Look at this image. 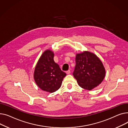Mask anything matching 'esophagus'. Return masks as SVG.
Masks as SVG:
<instances>
[{"instance_id": "1", "label": "esophagus", "mask_w": 128, "mask_h": 128, "mask_svg": "<svg viewBox=\"0 0 128 128\" xmlns=\"http://www.w3.org/2000/svg\"><path fill=\"white\" fill-rule=\"evenodd\" d=\"M70 73H71V71H70V70H68L67 71H66V73L67 74H70Z\"/></svg>"}]
</instances>
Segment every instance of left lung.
I'll return each instance as SVG.
<instances>
[{"instance_id": "obj_1", "label": "left lung", "mask_w": 128, "mask_h": 128, "mask_svg": "<svg viewBox=\"0 0 128 128\" xmlns=\"http://www.w3.org/2000/svg\"><path fill=\"white\" fill-rule=\"evenodd\" d=\"M73 75L78 85L91 90L100 84L106 76V69L100 58L89 51L76 54Z\"/></svg>"}]
</instances>
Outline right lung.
<instances>
[{"instance_id":"1","label":"right lung","mask_w":128,"mask_h":128,"mask_svg":"<svg viewBox=\"0 0 128 128\" xmlns=\"http://www.w3.org/2000/svg\"><path fill=\"white\" fill-rule=\"evenodd\" d=\"M54 53L50 50H45L38 60L34 73L36 84L42 90L50 93L61 87L66 73L54 60Z\"/></svg>"}]
</instances>
